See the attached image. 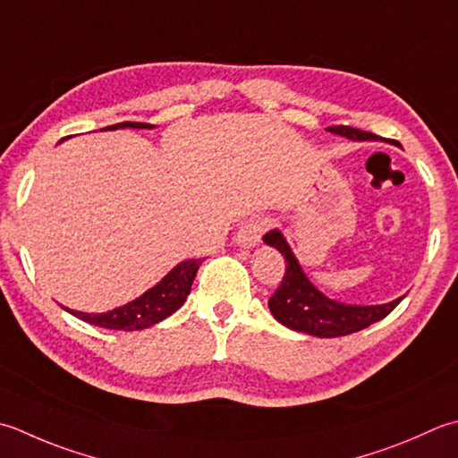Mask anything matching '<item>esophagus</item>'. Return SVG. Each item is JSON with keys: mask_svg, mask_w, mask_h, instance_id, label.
I'll use <instances>...</instances> for the list:
<instances>
[{"mask_svg": "<svg viewBox=\"0 0 458 458\" xmlns=\"http://www.w3.org/2000/svg\"><path fill=\"white\" fill-rule=\"evenodd\" d=\"M270 226V220L267 218H250L246 224H242V228L238 230V244L244 248H252L256 246L259 238H262L264 232Z\"/></svg>", "mask_w": 458, "mask_h": 458, "instance_id": "1", "label": "esophagus"}]
</instances>
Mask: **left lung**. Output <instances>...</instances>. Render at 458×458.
Returning a JSON list of instances; mask_svg holds the SVG:
<instances>
[{
	"label": "left lung",
	"instance_id": "8db88e82",
	"mask_svg": "<svg viewBox=\"0 0 458 458\" xmlns=\"http://www.w3.org/2000/svg\"><path fill=\"white\" fill-rule=\"evenodd\" d=\"M327 131L342 134V137L352 140L377 139L373 132L345 127V124L329 127ZM264 242L267 246H274L285 259V274L282 277V284L277 285L272 298L267 300V308H270L272 316L282 326L293 331H303V334L316 337H339L355 334V331H361L375 324V321L387 318L403 300L397 298L389 303H381V306H349V303L329 300L303 274L300 262L295 259L290 244L285 242L280 230L267 232Z\"/></svg>",
	"mask_w": 458,
	"mask_h": 458
}]
</instances>
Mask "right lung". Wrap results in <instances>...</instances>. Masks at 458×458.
<instances>
[{"mask_svg":"<svg viewBox=\"0 0 458 458\" xmlns=\"http://www.w3.org/2000/svg\"><path fill=\"white\" fill-rule=\"evenodd\" d=\"M152 129L148 123H119L113 124V127H105V131H114V129ZM202 264V259H186L174 266L163 280H160L155 288L147 290L137 300L124 303L121 308H114L106 313H85V311H75L69 308L67 310L71 316L87 321L91 326L106 327V329H123V331H134V329H145L158 324V321L166 319L168 316L182 306L186 301V295L191 293L192 282L196 277V272Z\"/></svg>","mask_w":458,"mask_h":458,"instance_id":"add662e5","label":"right lung"}]
</instances>
